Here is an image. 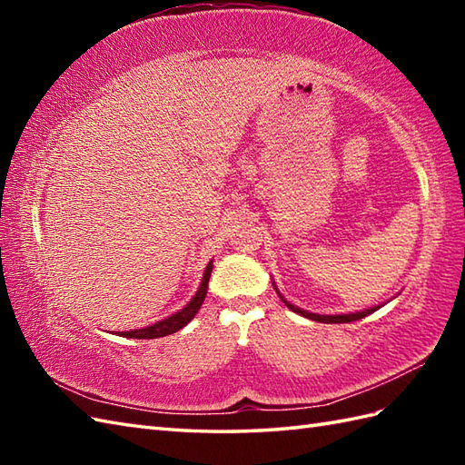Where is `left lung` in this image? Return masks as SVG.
Listing matches in <instances>:
<instances>
[{
    "instance_id": "8db88e82",
    "label": "left lung",
    "mask_w": 465,
    "mask_h": 465,
    "mask_svg": "<svg viewBox=\"0 0 465 465\" xmlns=\"http://www.w3.org/2000/svg\"><path fill=\"white\" fill-rule=\"evenodd\" d=\"M273 288H275V285H273ZM275 290H278V288H275ZM278 293H280V292H278ZM280 298H282V302H283L285 305H288V308H290L292 312H295V313L303 315V318H310V320H313V322H322V323H348V322L361 320V318H365V315H370V313H373L375 310H378V305H375V308L363 310V312H355V313H341V315H320V313L305 312V310L298 308V305L290 303L288 300H283V295H282V293H280Z\"/></svg>"
}]
</instances>
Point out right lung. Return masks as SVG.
Wrapping results in <instances>:
<instances>
[{
  "label": "right lung",
  "instance_id": "1",
  "mask_svg": "<svg viewBox=\"0 0 465 465\" xmlns=\"http://www.w3.org/2000/svg\"><path fill=\"white\" fill-rule=\"evenodd\" d=\"M212 268H213V262L207 263L203 280L200 283V290H197L192 302L187 303L183 310L175 312L173 315H170V318H165L162 322H155L153 325H147V328L132 330V331H117V335H125V338H134V340H153V338H163V335H170V333H175L177 330H182L183 325H187L193 320V315L202 308L205 293H207V282H210Z\"/></svg>",
  "mask_w": 465,
  "mask_h": 465
}]
</instances>
